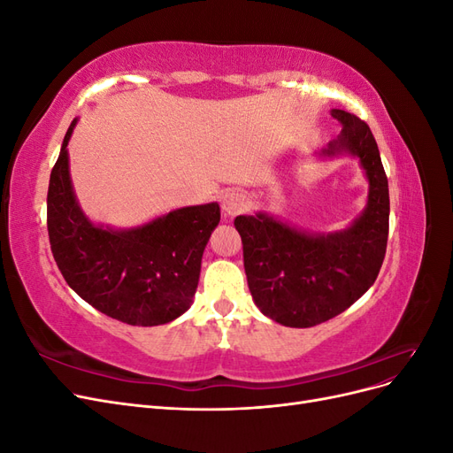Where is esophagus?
<instances>
[{"label": "esophagus", "instance_id": "obj_1", "mask_svg": "<svg viewBox=\"0 0 453 453\" xmlns=\"http://www.w3.org/2000/svg\"><path fill=\"white\" fill-rule=\"evenodd\" d=\"M221 208L226 217H234L248 210V198L238 193V190H228V193L221 196Z\"/></svg>", "mask_w": 453, "mask_h": 453}]
</instances>
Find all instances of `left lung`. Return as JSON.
Instances as JSON below:
<instances>
[{
    "label": "left lung",
    "instance_id": "1",
    "mask_svg": "<svg viewBox=\"0 0 453 453\" xmlns=\"http://www.w3.org/2000/svg\"><path fill=\"white\" fill-rule=\"evenodd\" d=\"M342 125L321 158H357L368 181L363 213L344 230L308 232L266 211L238 215L243 266L257 308L285 326L308 328L336 318L372 287L389 234V188L380 150L366 122L342 109Z\"/></svg>",
    "mask_w": 453,
    "mask_h": 453
}]
</instances>
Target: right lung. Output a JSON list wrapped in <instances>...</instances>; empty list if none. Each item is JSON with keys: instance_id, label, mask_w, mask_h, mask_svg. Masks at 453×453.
Returning a JSON list of instances; mask_svg holds the SVG:
<instances>
[{"instance_id": "right-lung-1", "label": "right lung", "mask_w": 453, "mask_h": 453, "mask_svg": "<svg viewBox=\"0 0 453 453\" xmlns=\"http://www.w3.org/2000/svg\"><path fill=\"white\" fill-rule=\"evenodd\" d=\"M62 142L50 172L47 228L54 260L67 285L98 311L128 325L155 326L185 313L198 287L211 232L221 221L219 203L187 205L132 228L96 225L81 210Z\"/></svg>"}]
</instances>
